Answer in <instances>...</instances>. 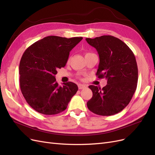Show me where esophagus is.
<instances>
[{
    "instance_id": "obj_1",
    "label": "esophagus",
    "mask_w": 155,
    "mask_h": 155,
    "mask_svg": "<svg viewBox=\"0 0 155 155\" xmlns=\"http://www.w3.org/2000/svg\"><path fill=\"white\" fill-rule=\"evenodd\" d=\"M85 87H87L86 85H83V84H79V85H78L79 89H83V88H85Z\"/></svg>"
}]
</instances>
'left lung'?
<instances>
[{"instance_id": "left-lung-1", "label": "left lung", "mask_w": 155, "mask_h": 155, "mask_svg": "<svg viewBox=\"0 0 155 155\" xmlns=\"http://www.w3.org/2000/svg\"><path fill=\"white\" fill-rule=\"evenodd\" d=\"M100 57L96 76L106 78L107 84L101 89L90 85L92 97L87 107L93 113L111 116L118 113L129 104L138 82V67L135 56L124 42L112 35L87 38Z\"/></svg>"}]
</instances>
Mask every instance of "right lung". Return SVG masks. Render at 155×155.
<instances>
[{"label":"right lung","mask_w":155,"mask_h":155,"mask_svg":"<svg viewBox=\"0 0 155 155\" xmlns=\"http://www.w3.org/2000/svg\"><path fill=\"white\" fill-rule=\"evenodd\" d=\"M83 37L48 36L35 42L23 54L19 64L21 92L28 105L46 115L57 114L67 109L78 90L76 84L59 86L55 75L64 67L70 51Z\"/></svg>","instance_id":"1"}]
</instances>
